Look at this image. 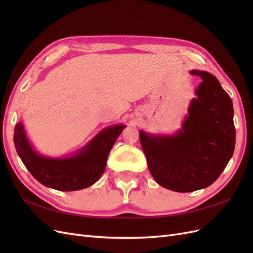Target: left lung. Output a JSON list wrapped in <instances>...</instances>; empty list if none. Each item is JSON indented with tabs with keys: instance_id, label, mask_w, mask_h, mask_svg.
I'll use <instances>...</instances> for the list:
<instances>
[{
	"instance_id": "obj_1",
	"label": "left lung",
	"mask_w": 253,
	"mask_h": 253,
	"mask_svg": "<svg viewBox=\"0 0 253 253\" xmlns=\"http://www.w3.org/2000/svg\"><path fill=\"white\" fill-rule=\"evenodd\" d=\"M202 79L181 128L173 135L139 132L149 170L158 185L175 192L209 187L233 155L235 127L231 98L208 72Z\"/></svg>"
}]
</instances>
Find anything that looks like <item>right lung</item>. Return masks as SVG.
I'll return each instance as SVG.
<instances>
[{"label":"right lung","mask_w":253,"mask_h":253,"mask_svg":"<svg viewBox=\"0 0 253 253\" xmlns=\"http://www.w3.org/2000/svg\"><path fill=\"white\" fill-rule=\"evenodd\" d=\"M125 127H105L82 149L63 158L46 157L35 151L21 121L14 126L13 141L23 164L38 181L59 191H76L94 185L101 177L110 151Z\"/></svg>","instance_id":"1"}]
</instances>
